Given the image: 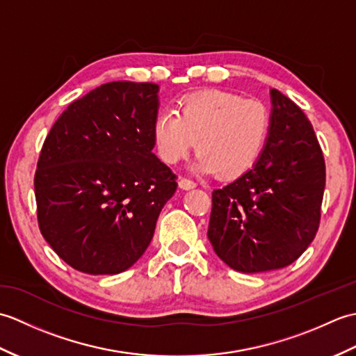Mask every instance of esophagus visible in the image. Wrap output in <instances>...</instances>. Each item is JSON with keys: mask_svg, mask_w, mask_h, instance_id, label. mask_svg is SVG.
I'll list each match as a JSON object with an SVG mask.
<instances>
[{"mask_svg": "<svg viewBox=\"0 0 356 356\" xmlns=\"http://www.w3.org/2000/svg\"><path fill=\"white\" fill-rule=\"evenodd\" d=\"M195 186H197V185H195V182H193V180H190V179L182 177L179 180L180 190H193V188H195Z\"/></svg>", "mask_w": 356, "mask_h": 356, "instance_id": "obj_1", "label": "esophagus"}]
</instances>
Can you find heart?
<instances>
[{
	"instance_id": "1",
	"label": "heart",
	"mask_w": 356,
	"mask_h": 356,
	"mask_svg": "<svg viewBox=\"0 0 356 356\" xmlns=\"http://www.w3.org/2000/svg\"><path fill=\"white\" fill-rule=\"evenodd\" d=\"M270 118L264 104L222 90H202L180 97L176 113L157 115L153 138L168 165L197 149L194 170L237 177L259 161L269 136Z\"/></svg>"
}]
</instances>
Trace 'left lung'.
Segmentation results:
<instances>
[{
	"mask_svg": "<svg viewBox=\"0 0 356 356\" xmlns=\"http://www.w3.org/2000/svg\"><path fill=\"white\" fill-rule=\"evenodd\" d=\"M269 136L251 170L213 193L208 238L218 259L245 274L289 266L318 231L326 166L297 104L270 90Z\"/></svg>",
	"mask_w": 356,
	"mask_h": 356,
	"instance_id": "left-lung-1",
	"label": "left lung"
}]
</instances>
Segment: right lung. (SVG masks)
<instances>
[{
    "instance_id": "1",
    "label": "right lung",
    "mask_w": 356,
    "mask_h": 356,
    "mask_svg": "<svg viewBox=\"0 0 356 356\" xmlns=\"http://www.w3.org/2000/svg\"><path fill=\"white\" fill-rule=\"evenodd\" d=\"M159 86L116 81L72 102L35 172L38 223L72 268L115 275L147 251L176 176L154 153Z\"/></svg>"
}]
</instances>
